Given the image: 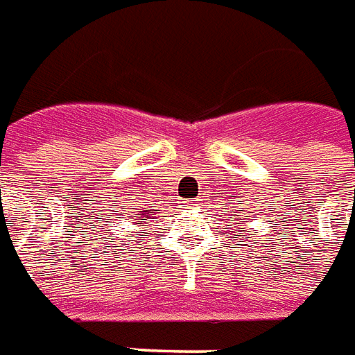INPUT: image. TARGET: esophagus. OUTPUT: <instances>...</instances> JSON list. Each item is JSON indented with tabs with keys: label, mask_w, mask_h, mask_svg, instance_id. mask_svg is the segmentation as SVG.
I'll return each instance as SVG.
<instances>
[{
	"label": "esophagus",
	"mask_w": 355,
	"mask_h": 355,
	"mask_svg": "<svg viewBox=\"0 0 355 355\" xmlns=\"http://www.w3.org/2000/svg\"><path fill=\"white\" fill-rule=\"evenodd\" d=\"M194 202H196V200H189V202H187V206H196V204H194Z\"/></svg>",
	"instance_id": "1"
}]
</instances>
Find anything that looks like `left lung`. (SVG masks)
I'll return each mask as SVG.
<instances>
[{
  "mask_svg": "<svg viewBox=\"0 0 355 355\" xmlns=\"http://www.w3.org/2000/svg\"><path fill=\"white\" fill-rule=\"evenodd\" d=\"M241 223H243V220H241ZM241 223H236V225H241Z\"/></svg>",
  "mask_w": 355,
  "mask_h": 355,
  "instance_id": "left-lung-1",
  "label": "left lung"
}]
</instances>
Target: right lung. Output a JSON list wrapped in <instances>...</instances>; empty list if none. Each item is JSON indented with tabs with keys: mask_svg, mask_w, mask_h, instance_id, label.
Instances as JSON below:
<instances>
[{
	"mask_svg": "<svg viewBox=\"0 0 355 355\" xmlns=\"http://www.w3.org/2000/svg\"><path fill=\"white\" fill-rule=\"evenodd\" d=\"M157 209H144V211H137L135 213V220H137V225L144 226L146 225V220L149 218V215H153Z\"/></svg>",
	"mask_w": 355,
	"mask_h": 355,
	"instance_id": "add662e5",
	"label": "right lung"
}]
</instances>
